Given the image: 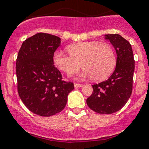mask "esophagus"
<instances>
[{
	"mask_svg": "<svg viewBox=\"0 0 149 149\" xmlns=\"http://www.w3.org/2000/svg\"><path fill=\"white\" fill-rule=\"evenodd\" d=\"M83 84H79V83H74V86L75 88H79V87H82L83 86Z\"/></svg>",
	"mask_w": 149,
	"mask_h": 149,
	"instance_id": "esophagus-1",
	"label": "esophagus"
}]
</instances>
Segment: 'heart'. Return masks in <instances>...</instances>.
<instances>
[{
    "label": "heart",
    "instance_id": "heart-1",
    "mask_svg": "<svg viewBox=\"0 0 149 149\" xmlns=\"http://www.w3.org/2000/svg\"><path fill=\"white\" fill-rule=\"evenodd\" d=\"M66 49L70 56L62 51H56L53 61L56 68L68 76L77 72L82 66L84 70L81 77H91L93 80H104L112 74L116 65L114 49L109 43L81 42L68 46Z\"/></svg>",
    "mask_w": 149,
    "mask_h": 149
}]
</instances>
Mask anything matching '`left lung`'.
<instances>
[{"label":"left lung","instance_id":"1","mask_svg":"<svg viewBox=\"0 0 149 149\" xmlns=\"http://www.w3.org/2000/svg\"><path fill=\"white\" fill-rule=\"evenodd\" d=\"M116 52V66L109 78L93 85V92L86 100L89 108L100 114H112L125 106L131 96L135 60L131 44L119 34H106Z\"/></svg>","mask_w":149,"mask_h":149}]
</instances>
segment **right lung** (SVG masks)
Masks as SVG:
<instances>
[{
  "label": "right lung",
  "mask_w": 149,
  "mask_h": 149,
  "mask_svg": "<svg viewBox=\"0 0 149 149\" xmlns=\"http://www.w3.org/2000/svg\"><path fill=\"white\" fill-rule=\"evenodd\" d=\"M61 40L54 35L38 33L24 41L16 61L17 90L30 111L40 116H51L66 105L73 83L62 80L54 66L53 55Z\"/></svg>",
  "instance_id": "1"
}]
</instances>
